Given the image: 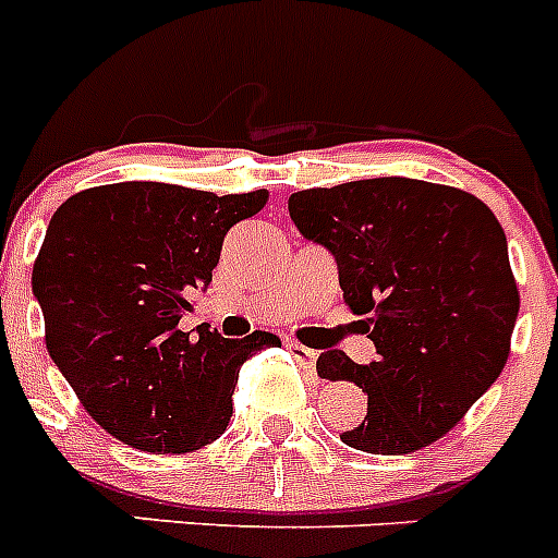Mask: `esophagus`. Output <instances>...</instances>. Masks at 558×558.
<instances>
[{
	"label": "esophagus",
	"mask_w": 558,
	"mask_h": 558,
	"mask_svg": "<svg viewBox=\"0 0 558 558\" xmlns=\"http://www.w3.org/2000/svg\"><path fill=\"white\" fill-rule=\"evenodd\" d=\"M288 352L293 354V357L299 360L304 368H313L315 360H318V352H315V349L302 347V343H295V340H288Z\"/></svg>",
	"instance_id": "obj_1"
}]
</instances>
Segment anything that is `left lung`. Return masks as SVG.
Listing matches in <instances>:
<instances>
[{"mask_svg":"<svg viewBox=\"0 0 558 558\" xmlns=\"http://www.w3.org/2000/svg\"><path fill=\"white\" fill-rule=\"evenodd\" d=\"M288 211L335 256L343 302L377 349L368 366L340 349L315 363L368 397L340 441L374 456L438 441L509 360L520 295L502 226L470 192L399 175L293 192Z\"/></svg>","mask_w":558,"mask_h":558,"instance_id":"obj_1","label":"left lung"}]
</instances>
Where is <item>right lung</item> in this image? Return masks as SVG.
<instances>
[{
    "label": "right lung",
    "mask_w": 558,
    "mask_h": 558,
    "mask_svg": "<svg viewBox=\"0 0 558 558\" xmlns=\"http://www.w3.org/2000/svg\"><path fill=\"white\" fill-rule=\"evenodd\" d=\"M268 192L215 195L122 181L58 206L33 265L47 352L92 418L136 450L181 456L223 436L243 360L279 347L274 332H181L206 290L223 236Z\"/></svg>",
    "instance_id": "add662e5"
}]
</instances>
